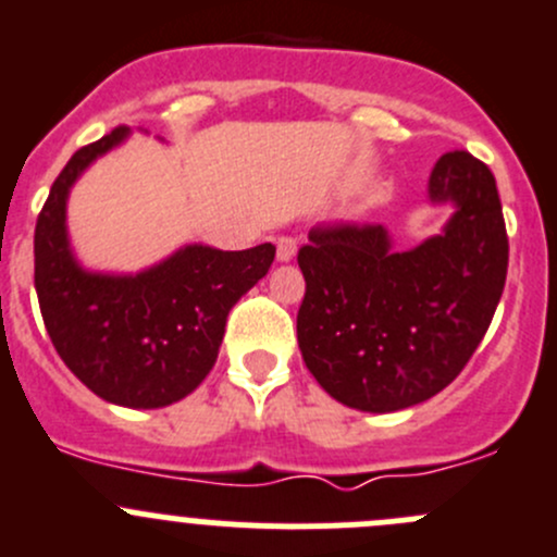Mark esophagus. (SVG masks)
I'll return each mask as SVG.
<instances>
[{"mask_svg": "<svg viewBox=\"0 0 557 557\" xmlns=\"http://www.w3.org/2000/svg\"><path fill=\"white\" fill-rule=\"evenodd\" d=\"M295 253H298V240L295 237H278V243H275V257H278V262H289Z\"/></svg>", "mask_w": 557, "mask_h": 557, "instance_id": "34e87169", "label": "esophagus"}]
</instances>
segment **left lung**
<instances>
[{
  "instance_id": "obj_1",
  "label": "left lung",
  "mask_w": 557,
  "mask_h": 557,
  "mask_svg": "<svg viewBox=\"0 0 557 557\" xmlns=\"http://www.w3.org/2000/svg\"><path fill=\"white\" fill-rule=\"evenodd\" d=\"M429 202L454 213L416 248H394L383 224H338L311 230L298 251L300 355L355 410L394 412L441 394L500 304L508 237L490 166L446 152L429 174Z\"/></svg>"
}]
</instances>
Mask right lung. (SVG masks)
Wrapping results in <instances>:
<instances>
[{
  "label": "right lung",
  "mask_w": 557,
  "mask_h": 557,
  "mask_svg": "<svg viewBox=\"0 0 557 557\" xmlns=\"http://www.w3.org/2000/svg\"><path fill=\"white\" fill-rule=\"evenodd\" d=\"M128 136L120 125L82 147L54 180L35 226V289L65 367L111 405L156 410L208 377L232 306L268 273L275 246L190 243L139 273L82 268L67 237V196L89 163Z\"/></svg>",
  "instance_id": "add662e5"
}]
</instances>
